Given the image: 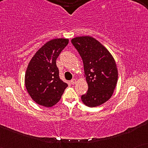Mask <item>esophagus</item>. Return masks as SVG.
<instances>
[{
	"mask_svg": "<svg viewBox=\"0 0 148 148\" xmlns=\"http://www.w3.org/2000/svg\"><path fill=\"white\" fill-rule=\"evenodd\" d=\"M76 83H77V80L75 79H72L71 81V84H73V85L75 84Z\"/></svg>",
	"mask_w": 148,
	"mask_h": 148,
	"instance_id": "obj_1",
	"label": "esophagus"
}]
</instances>
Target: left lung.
I'll list each match as a JSON object with an SVG mask.
<instances>
[{"mask_svg": "<svg viewBox=\"0 0 148 148\" xmlns=\"http://www.w3.org/2000/svg\"><path fill=\"white\" fill-rule=\"evenodd\" d=\"M71 43L83 60L85 77L88 85L86 94L82 96L84 104L96 107L111 98L118 81V70L110 52L95 38L80 36Z\"/></svg>", "mask_w": 148, "mask_h": 148, "instance_id": "left-lung-1", "label": "left lung"}]
</instances>
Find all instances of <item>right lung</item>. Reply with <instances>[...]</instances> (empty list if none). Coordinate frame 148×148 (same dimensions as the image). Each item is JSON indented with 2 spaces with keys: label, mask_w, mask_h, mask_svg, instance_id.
Listing matches in <instances>:
<instances>
[{
  "label": "right lung",
  "mask_w": 148,
  "mask_h": 148,
  "mask_svg": "<svg viewBox=\"0 0 148 148\" xmlns=\"http://www.w3.org/2000/svg\"><path fill=\"white\" fill-rule=\"evenodd\" d=\"M69 43L68 39L50 40L36 52L28 64L25 75V88L34 102L51 107L60 100L67 84L59 77L56 60Z\"/></svg>",
  "instance_id": "1"
}]
</instances>
